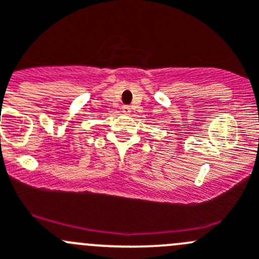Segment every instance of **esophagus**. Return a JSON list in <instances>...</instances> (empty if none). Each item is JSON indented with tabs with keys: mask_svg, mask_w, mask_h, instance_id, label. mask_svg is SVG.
Returning a JSON list of instances; mask_svg holds the SVG:
<instances>
[{
	"mask_svg": "<svg viewBox=\"0 0 259 259\" xmlns=\"http://www.w3.org/2000/svg\"><path fill=\"white\" fill-rule=\"evenodd\" d=\"M122 112L124 113V114H130V113H131V108L128 107V105H123Z\"/></svg>",
	"mask_w": 259,
	"mask_h": 259,
	"instance_id": "34e87169",
	"label": "esophagus"
}]
</instances>
